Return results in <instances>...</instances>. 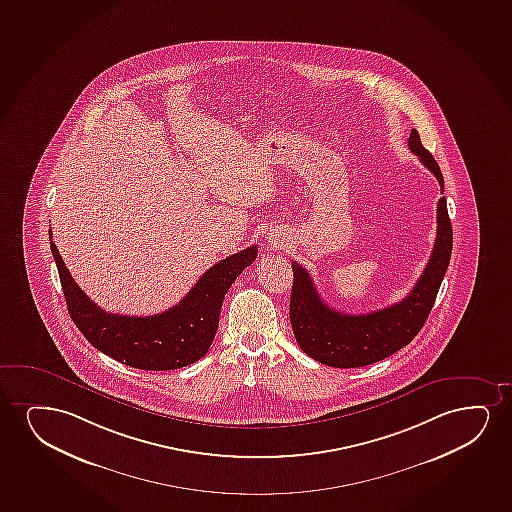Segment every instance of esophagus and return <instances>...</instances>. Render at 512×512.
I'll return each mask as SVG.
<instances>
[{"instance_id":"34e87169","label":"esophagus","mask_w":512,"mask_h":512,"mask_svg":"<svg viewBox=\"0 0 512 512\" xmlns=\"http://www.w3.org/2000/svg\"><path fill=\"white\" fill-rule=\"evenodd\" d=\"M281 241H283V239H281ZM274 245H278V241H276V239H274Z\"/></svg>"}]
</instances>
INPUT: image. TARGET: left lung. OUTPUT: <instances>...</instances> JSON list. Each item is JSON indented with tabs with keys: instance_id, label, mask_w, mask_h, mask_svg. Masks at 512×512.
<instances>
[{
	"instance_id": "8db88e82",
	"label": "left lung",
	"mask_w": 512,
	"mask_h": 512,
	"mask_svg": "<svg viewBox=\"0 0 512 512\" xmlns=\"http://www.w3.org/2000/svg\"><path fill=\"white\" fill-rule=\"evenodd\" d=\"M408 147L434 173L443 191V173L432 154L422 146L417 130L410 133ZM452 246V222L443 196L438 201V233L432 255L417 285L398 304L368 314H344L326 306L312 283L311 274L292 262L290 321L300 349L326 366L358 368L377 363L408 346L422 330L434 306L450 264Z\"/></svg>"
}]
</instances>
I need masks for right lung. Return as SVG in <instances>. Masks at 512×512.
Instances as JSON below:
<instances>
[{
	"instance_id": "obj_1",
	"label": "right lung",
	"mask_w": 512,
	"mask_h": 512,
	"mask_svg": "<svg viewBox=\"0 0 512 512\" xmlns=\"http://www.w3.org/2000/svg\"><path fill=\"white\" fill-rule=\"evenodd\" d=\"M50 248L67 311L85 339L123 365L154 372L193 365L205 356L215 339L220 307L229 286L259 253V246L252 245L220 260L168 311L154 316H123L104 311L92 302L69 274L54 241H50Z\"/></svg>"
}]
</instances>
